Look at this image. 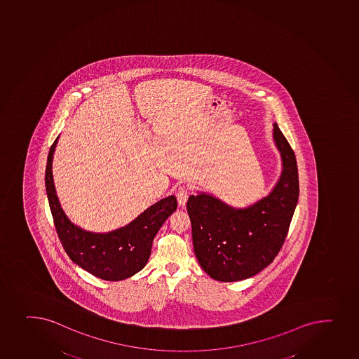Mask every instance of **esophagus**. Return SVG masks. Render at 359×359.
I'll list each match as a JSON object with an SVG mask.
<instances>
[{
  "label": "esophagus",
  "instance_id": "1",
  "mask_svg": "<svg viewBox=\"0 0 359 359\" xmlns=\"http://www.w3.org/2000/svg\"><path fill=\"white\" fill-rule=\"evenodd\" d=\"M176 197H177L178 204L181 207H184L187 201H188V189L183 187V185L178 187L177 190H176Z\"/></svg>",
  "mask_w": 359,
  "mask_h": 359
}]
</instances>
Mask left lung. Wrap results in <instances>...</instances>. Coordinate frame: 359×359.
I'll list each match as a JSON object with an SVG mask.
<instances>
[{
  "instance_id": "left-lung-1",
  "label": "left lung",
  "mask_w": 359,
  "mask_h": 359,
  "mask_svg": "<svg viewBox=\"0 0 359 359\" xmlns=\"http://www.w3.org/2000/svg\"><path fill=\"white\" fill-rule=\"evenodd\" d=\"M273 126L283 171L268 196L242 209L205 193L191 195L187 202L195 255L217 281H238L261 272L272 264L288 233L298 203V166L279 126Z\"/></svg>"
}]
</instances>
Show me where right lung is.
<instances>
[{
    "mask_svg": "<svg viewBox=\"0 0 359 359\" xmlns=\"http://www.w3.org/2000/svg\"><path fill=\"white\" fill-rule=\"evenodd\" d=\"M57 138L49 150L45 185L54 226L65 252L74 264L100 279L119 281L135 276L147 264L159 228L177 209L176 197L163 198L117 231L104 234L83 231L65 215L55 194L52 161Z\"/></svg>",
    "mask_w": 359,
    "mask_h": 359,
    "instance_id": "1",
    "label": "right lung"
}]
</instances>
